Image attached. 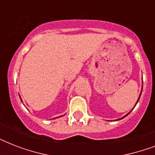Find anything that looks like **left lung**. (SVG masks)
<instances>
[{"label": "left lung", "instance_id": "left-lung-1", "mask_svg": "<svg viewBox=\"0 0 155 155\" xmlns=\"http://www.w3.org/2000/svg\"><path fill=\"white\" fill-rule=\"evenodd\" d=\"M141 94H142V92H141V93H140V96H139V97H138V99H137V103H136V104H137V102H138V101H139V99H140V97H141ZM132 110H133V109H132ZM132 110H131V111H132ZM131 111H130V112H131ZM130 113H128L127 114H126V115H125V116H124V117H121V118H120V119H123V118H124V117H126V116H128V115H129V114H130ZM120 119H119V120H120Z\"/></svg>", "mask_w": 155, "mask_h": 155}]
</instances>
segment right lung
<instances>
[{"label": "right lung", "mask_w": 155, "mask_h": 155, "mask_svg": "<svg viewBox=\"0 0 155 155\" xmlns=\"http://www.w3.org/2000/svg\"><path fill=\"white\" fill-rule=\"evenodd\" d=\"M19 97H20V96H19ZM20 99H21V97H20ZM21 102H22V101H21Z\"/></svg>", "instance_id": "1"}]
</instances>
